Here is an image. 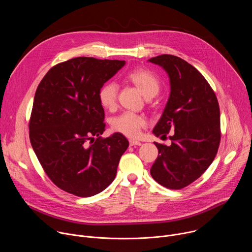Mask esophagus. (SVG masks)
I'll return each mask as SVG.
<instances>
[{"label":"esophagus","mask_w":252,"mask_h":252,"mask_svg":"<svg viewBox=\"0 0 252 252\" xmlns=\"http://www.w3.org/2000/svg\"><path fill=\"white\" fill-rule=\"evenodd\" d=\"M129 146H130V147H133V146H141V142L138 141V140H135V139H130V140H129Z\"/></svg>","instance_id":"esophagus-1"}]
</instances>
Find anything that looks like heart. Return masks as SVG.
<instances>
[{"label":"heart","instance_id":"heart-1","mask_svg":"<svg viewBox=\"0 0 252 252\" xmlns=\"http://www.w3.org/2000/svg\"><path fill=\"white\" fill-rule=\"evenodd\" d=\"M127 80L132 83L143 96H155L159 91V82L152 71L143 68L132 70L127 76ZM119 88L117 84L109 82L104 84L98 91V100L102 107L107 110H113L116 106L118 98ZM147 125L146 119L129 112H126L115 118L112 122L114 130L121 132L129 137L138 135L140 129Z\"/></svg>","mask_w":252,"mask_h":252}]
</instances>
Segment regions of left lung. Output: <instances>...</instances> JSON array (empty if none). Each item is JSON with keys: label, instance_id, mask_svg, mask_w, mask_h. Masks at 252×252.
Segmentation results:
<instances>
[{"label": "left lung", "instance_id": "obj_1", "mask_svg": "<svg viewBox=\"0 0 252 252\" xmlns=\"http://www.w3.org/2000/svg\"><path fill=\"white\" fill-rule=\"evenodd\" d=\"M168 76L170 94L154 134L169 136L170 146L155 142L158 157L151 168L157 183L170 189L190 185L208 168L220 141L219 101L199 71L185 60L161 55L149 60Z\"/></svg>", "mask_w": 252, "mask_h": 252}]
</instances>
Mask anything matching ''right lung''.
Here are the masks:
<instances>
[{"instance_id":"add662e5","label":"right lung","mask_w":252,"mask_h":252,"mask_svg":"<svg viewBox=\"0 0 252 252\" xmlns=\"http://www.w3.org/2000/svg\"><path fill=\"white\" fill-rule=\"evenodd\" d=\"M125 63L70 59L53 66L35 91L29 124L31 145L51 181L68 193L89 197L105 189L128 148L120 132L99 136L105 124L97 96Z\"/></svg>"}]
</instances>
